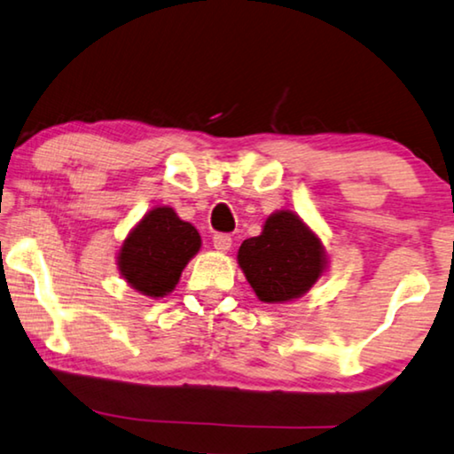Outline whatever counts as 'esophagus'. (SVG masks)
<instances>
[{
    "label": "esophagus",
    "mask_w": 454,
    "mask_h": 454,
    "mask_svg": "<svg viewBox=\"0 0 454 454\" xmlns=\"http://www.w3.org/2000/svg\"><path fill=\"white\" fill-rule=\"evenodd\" d=\"M214 248L220 253H226L230 251V247H232V239H230V234H214Z\"/></svg>",
    "instance_id": "34e87169"
}]
</instances>
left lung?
Segmentation results:
<instances>
[{
  "label": "left lung",
  "instance_id": "1",
  "mask_svg": "<svg viewBox=\"0 0 454 454\" xmlns=\"http://www.w3.org/2000/svg\"><path fill=\"white\" fill-rule=\"evenodd\" d=\"M239 265L261 302L282 304L315 286L327 270V254L321 239L282 209L265 220L263 232L242 242Z\"/></svg>",
  "mask_w": 454,
  "mask_h": 454
}]
</instances>
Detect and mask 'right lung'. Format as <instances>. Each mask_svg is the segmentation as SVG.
Instances as JSON below:
<instances>
[{
	"mask_svg": "<svg viewBox=\"0 0 454 454\" xmlns=\"http://www.w3.org/2000/svg\"><path fill=\"white\" fill-rule=\"evenodd\" d=\"M200 247L201 236L195 226L178 218L172 207H154L127 234L117 265L133 290L162 298L175 290Z\"/></svg>",
	"mask_w": 454,
	"mask_h": 454,
	"instance_id": "1",
	"label": "right lung"
}]
</instances>
